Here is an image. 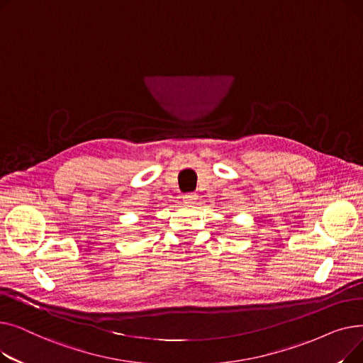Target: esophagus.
Wrapping results in <instances>:
<instances>
[{"label":"esophagus","mask_w":363,"mask_h":363,"mask_svg":"<svg viewBox=\"0 0 363 363\" xmlns=\"http://www.w3.org/2000/svg\"><path fill=\"white\" fill-rule=\"evenodd\" d=\"M184 203L186 204H194L196 200H197V194L196 193H186L184 197H182Z\"/></svg>","instance_id":"obj_1"}]
</instances>
